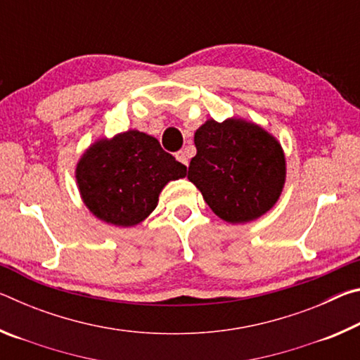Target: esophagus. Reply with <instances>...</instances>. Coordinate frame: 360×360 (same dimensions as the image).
Instances as JSON below:
<instances>
[{"mask_svg":"<svg viewBox=\"0 0 360 360\" xmlns=\"http://www.w3.org/2000/svg\"><path fill=\"white\" fill-rule=\"evenodd\" d=\"M176 158H178V162H181L184 167L188 165V158H187V155H186L182 150L178 152V154H176Z\"/></svg>","mask_w":360,"mask_h":360,"instance_id":"1","label":"esophagus"}]
</instances>
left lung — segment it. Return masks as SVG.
I'll list each match as a JSON object with an SVG mask.
<instances>
[{"mask_svg":"<svg viewBox=\"0 0 360 360\" xmlns=\"http://www.w3.org/2000/svg\"><path fill=\"white\" fill-rule=\"evenodd\" d=\"M193 141L197 155L187 178L217 217L246 224L276 205L285 182V157L271 133L245 119H208Z\"/></svg>","mask_w":360,"mask_h":360,"instance_id":"1","label":"left lung"}]
</instances>
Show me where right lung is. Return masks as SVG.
Segmentation results:
<instances>
[{
  "label": "right lung",
  "mask_w": 360,
  "mask_h": 360,
  "mask_svg": "<svg viewBox=\"0 0 360 360\" xmlns=\"http://www.w3.org/2000/svg\"><path fill=\"white\" fill-rule=\"evenodd\" d=\"M186 173L187 168L154 136L129 130L90 144L76 165V182L96 219L135 227L155 210L163 187Z\"/></svg>",
  "instance_id": "add662e5"
}]
</instances>
